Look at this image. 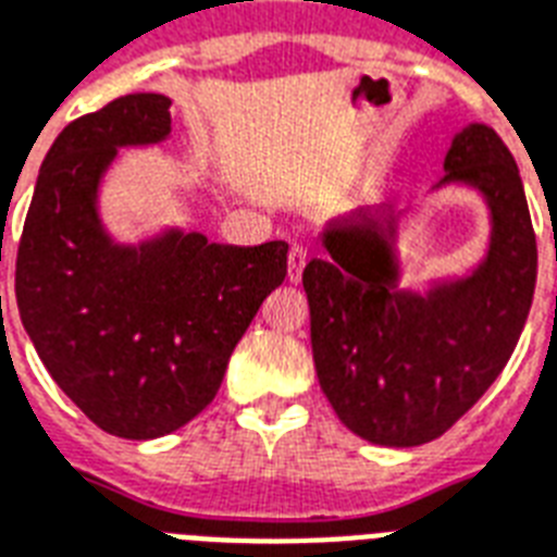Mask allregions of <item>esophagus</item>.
Segmentation results:
<instances>
[{
    "mask_svg": "<svg viewBox=\"0 0 557 557\" xmlns=\"http://www.w3.org/2000/svg\"><path fill=\"white\" fill-rule=\"evenodd\" d=\"M305 264H307L305 247H299V244H293L290 256H287V278H290L293 284L301 282V270H305Z\"/></svg>",
    "mask_w": 557,
    "mask_h": 557,
    "instance_id": "1",
    "label": "esophagus"
}]
</instances>
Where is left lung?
<instances>
[{"label":"left lung","mask_w":557,"mask_h":557,"mask_svg":"<svg viewBox=\"0 0 557 557\" xmlns=\"http://www.w3.org/2000/svg\"><path fill=\"white\" fill-rule=\"evenodd\" d=\"M440 184L474 186L492 209L486 261L425 296L397 290L399 218L368 209L324 230V258L301 273L324 397L376 446H422L446 434L497 380L527 324L537 244L518 163L495 128L457 132Z\"/></svg>","instance_id":"left-lung-1"}]
</instances>
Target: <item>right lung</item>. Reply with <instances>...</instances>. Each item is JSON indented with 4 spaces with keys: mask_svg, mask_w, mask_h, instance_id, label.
<instances>
[{
    "mask_svg": "<svg viewBox=\"0 0 557 557\" xmlns=\"http://www.w3.org/2000/svg\"><path fill=\"white\" fill-rule=\"evenodd\" d=\"M172 100L126 95L62 128L39 169L16 252V305L39 359L106 434L154 440L215 399L261 301L287 275V244H209L166 233L120 247L97 186L120 146L160 144Z\"/></svg>",
    "mask_w": 557,
    "mask_h": 557,
    "instance_id": "1",
    "label": "right lung"
}]
</instances>
